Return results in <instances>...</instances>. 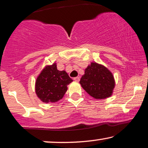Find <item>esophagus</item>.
<instances>
[{
    "label": "esophagus",
    "mask_w": 148,
    "mask_h": 148,
    "mask_svg": "<svg viewBox=\"0 0 148 148\" xmlns=\"http://www.w3.org/2000/svg\"><path fill=\"white\" fill-rule=\"evenodd\" d=\"M73 80L75 81H79V80H80V77H76L73 78Z\"/></svg>",
    "instance_id": "obj_1"
}]
</instances>
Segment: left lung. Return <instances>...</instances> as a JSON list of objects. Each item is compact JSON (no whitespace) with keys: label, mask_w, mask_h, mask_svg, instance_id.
Segmentation results:
<instances>
[{"label":"left lung","mask_w":148,"mask_h":148,"mask_svg":"<svg viewBox=\"0 0 148 148\" xmlns=\"http://www.w3.org/2000/svg\"><path fill=\"white\" fill-rule=\"evenodd\" d=\"M79 83L87 93L97 99L110 97L115 87L112 73L104 66L96 63H91L85 69Z\"/></svg>","instance_id":"left-lung-1"}]
</instances>
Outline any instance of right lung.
Wrapping results in <instances>:
<instances>
[{
    "label": "right lung",
    "instance_id": "1",
    "mask_svg": "<svg viewBox=\"0 0 148 148\" xmlns=\"http://www.w3.org/2000/svg\"><path fill=\"white\" fill-rule=\"evenodd\" d=\"M73 80L65 71H59L56 63L42 71L37 79L35 91L38 97L45 103L56 102L63 98L67 85Z\"/></svg>",
    "mask_w": 148,
    "mask_h": 148
}]
</instances>
